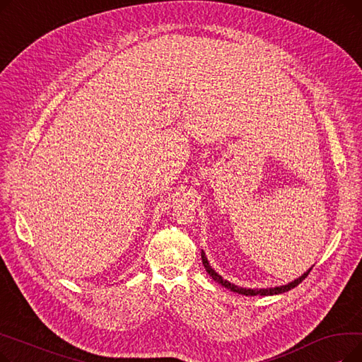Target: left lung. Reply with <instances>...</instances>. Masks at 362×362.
Listing matches in <instances>:
<instances>
[{
	"instance_id": "left-lung-1",
	"label": "left lung",
	"mask_w": 362,
	"mask_h": 362,
	"mask_svg": "<svg viewBox=\"0 0 362 362\" xmlns=\"http://www.w3.org/2000/svg\"><path fill=\"white\" fill-rule=\"evenodd\" d=\"M201 258H202V264H204V267H205L206 273L210 274L216 281H218V283L221 284V286H224V288H227V289H230V291H233V292H236V293L246 295V296H255V295L267 296V295H277V293L288 292V291H291V289L296 288L298 284H299L303 279H305V277L310 274V272L313 270V269H310L307 273H303L299 279H296L295 281H292V283H289V284H284V286H279V288H267V289H243V288L235 286V284H233V283H230V281L223 280V277H221V276H218V274H217V273L210 267V264H208V261H206V257H205L204 251L201 252Z\"/></svg>"
}]
</instances>
